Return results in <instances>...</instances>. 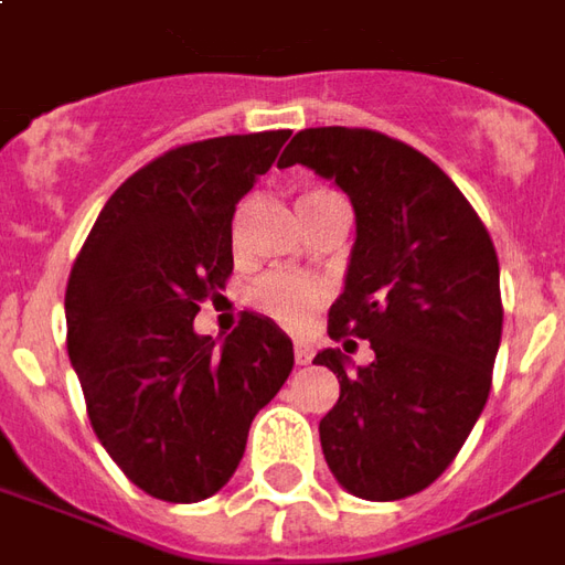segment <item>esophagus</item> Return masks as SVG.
Segmentation results:
<instances>
[{
    "mask_svg": "<svg viewBox=\"0 0 565 565\" xmlns=\"http://www.w3.org/2000/svg\"><path fill=\"white\" fill-rule=\"evenodd\" d=\"M294 358H296V364H311L315 351H311V345H306V342H296Z\"/></svg>",
    "mask_w": 565,
    "mask_h": 565,
    "instance_id": "esophagus-1",
    "label": "esophagus"
}]
</instances>
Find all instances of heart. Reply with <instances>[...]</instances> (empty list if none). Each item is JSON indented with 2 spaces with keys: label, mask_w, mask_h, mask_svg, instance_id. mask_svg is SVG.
<instances>
[{
  "label": "heart",
  "mask_w": 565,
  "mask_h": 565,
  "mask_svg": "<svg viewBox=\"0 0 565 565\" xmlns=\"http://www.w3.org/2000/svg\"><path fill=\"white\" fill-rule=\"evenodd\" d=\"M333 192H323V189H311L306 192L299 204H309V201H321ZM242 232V220H235V238ZM323 299H327V287L315 278H302V275H271L266 281H259L250 294V302L256 311L269 315L271 321H278L287 330H302L311 321V315L321 309Z\"/></svg>",
  "instance_id": "b5f03b06"
}]
</instances>
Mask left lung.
<instances>
[{
    "mask_svg": "<svg viewBox=\"0 0 565 565\" xmlns=\"http://www.w3.org/2000/svg\"><path fill=\"white\" fill-rule=\"evenodd\" d=\"M306 164L354 207L330 339H366L373 364L315 354L339 379L321 449L339 487L397 502L431 487L480 419L502 342L499 256L459 186L413 146L366 128H306L278 168ZM345 339L342 345H349Z\"/></svg>",
    "mask_w": 565,
    "mask_h": 565,
    "instance_id": "obj_1",
    "label": "left lung"
}]
</instances>
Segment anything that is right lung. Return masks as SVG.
<instances>
[{"label":"right lung","mask_w":565,"mask_h":565,"mask_svg":"<svg viewBox=\"0 0 565 565\" xmlns=\"http://www.w3.org/2000/svg\"><path fill=\"white\" fill-rule=\"evenodd\" d=\"M290 131L177 146L106 201L66 284V349L88 419L118 468L161 502L211 499L254 416L294 370L278 323L244 311L223 342L195 315L232 275L235 204Z\"/></svg>","instance_id":"1"}]
</instances>
